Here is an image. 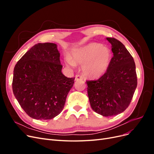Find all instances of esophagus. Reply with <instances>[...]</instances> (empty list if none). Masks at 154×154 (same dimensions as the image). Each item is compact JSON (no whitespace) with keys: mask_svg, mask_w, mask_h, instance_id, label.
Returning <instances> with one entry per match:
<instances>
[{"mask_svg":"<svg viewBox=\"0 0 154 154\" xmlns=\"http://www.w3.org/2000/svg\"><path fill=\"white\" fill-rule=\"evenodd\" d=\"M83 80V77L79 74H77L75 76V80L76 81H78V80Z\"/></svg>","mask_w":154,"mask_h":154,"instance_id":"34e87169","label":"esophagus"}]
</instances>
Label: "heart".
I'll use <instances>...</instances> for the list:
<instances>
[{
	"instance_id": "heart-1",
	"label": "heart",
	"mask_w": 154,
	"mask_h": 154,
	"mask_svg": "<svg viewBox=\"0 0 154 154\" xmlns=\"http://www.w3.org/2000/svg\"><path fill=\"white\" fill-rule=\"evenodd\" d=\"M112 58V52L106 46L92 42L74 50L71 58L67 57L66 62L74 66L76 63L83 64V74L91 79H98L107 72Z\"/></svg>"
}]
</instances>
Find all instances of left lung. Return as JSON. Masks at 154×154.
Here are the masks:
<instances>
[{
    "label": "left lung",
    "mask_w": 154,
    "mask_h": 154,
    "mask_svg": "<svg viewBox=\"0 0 154 154\" xmlns=\"http://www.w3.org/2000/svg\"><path fill=\"white\" fill-rule=\"evenodd\" d=\"M112 45L113 57L104 75L87 81L88 100L96 113L108 117L126 110L137 85L136 64L132 55L118 40L106 38Z\"/></svg>",
    "instance_id": "8db88e82"
}]
</instances>
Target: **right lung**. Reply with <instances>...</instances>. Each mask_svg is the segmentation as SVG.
<instances>
[{"label":"right lung","instance_id":"obj_1","mask_svg":"<svg viewBox=\"0 0 154 154\" xmlns=\"http://www.w3.org/2000/svg\"><path fill=\"white\" fill-rule=\"evenodd\" d=\"M57 45L35 44L18 60L13 71L14 96L35 119H51L62 111L74 78L62 72Z\"/></svg>","mask_w":154,"mask_h":154}]
</instances>
